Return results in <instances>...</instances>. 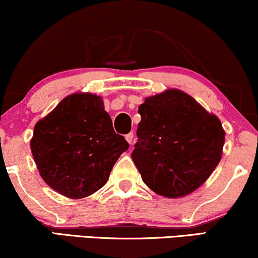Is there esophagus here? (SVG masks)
Here are the masks:
<instances>
[{
  "mask_svg": "<svg viewBox=\"0 0 258 258\" xmlns=\"http://www.w3.org/2000/svg\"><path fill=\"white\" fill-rule=\"evenodd\" d=\"M125 138H126L127 142H128V144H132V142H133V132H130L128 135H126Z\"/></svg>",
  "mask_w": 258,
  "mask_h": 258,
  "instance_id": "obj_1",
  "label": "esophagus"
}]
</instances>
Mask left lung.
I'll use <instances>...</instances> for the list:
<instances>
[{
	"label": "left lung",
	"mask_w": 258,
	"mask_h": 258,
	"mask_svg": "<svg viewBox=\"0 0 258 258\" xmlns=\"http://www.w3.org/2000/svg\"><path fill=\"white\" fill-rule=\"evenodd\" d=\"M132 159L155 193L181 198L198 189L220 162L225 132L220 120L193 97L169 89L139 106Z\"/></svg>",
	"instance_id": "left-lung-1"
}]
</instances>
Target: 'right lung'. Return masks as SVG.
Instances as JSON below:
<instances>
[{"instance_id": "right-lung-1", "label": "right lung", "mask_w": 258, "mask_h": 258, "mask_svg": "<svg viewBox=\"0 0 258 258\" xmlns=\"http://www.w3.org/2000/svg\"><path fill=\"white\" fill-rule=\"evenodd\" d=\"M130 148L116 135L100 96L73 94L37 122L31 150L40 176L70 199L95 193L108 181L113 165Z\"/></svg>"}]
</instances>
